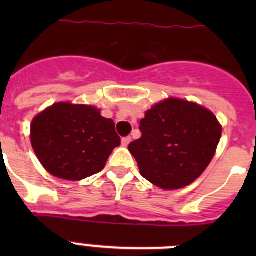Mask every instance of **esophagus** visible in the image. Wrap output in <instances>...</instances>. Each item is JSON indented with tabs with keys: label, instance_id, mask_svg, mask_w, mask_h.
Wrapping results in <instances>:
<instances>
[{
	"label": "esophagus",
	"instance_id": "obj_1",
	"mask_svg": "<svg viewBox=\"0 0 256 256\" xmlns=\"http://www.w3.org/2000/svg\"><path fill=\"white\" fill-rule=\"evenodd\" d=\"M130 141H132L130 137H124V138H122V144H123L124 148H126V146L130 144Z\"/></svg>",
	"mask_w": 256,
	"mask_h": 256
}]
</instances>
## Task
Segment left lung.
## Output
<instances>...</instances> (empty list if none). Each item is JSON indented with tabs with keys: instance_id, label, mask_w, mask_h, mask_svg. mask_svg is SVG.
Masks as SVG:
<instances>
[{
	"instance_id": "obj_1",
	"label": "left lung",
	"mask_w": 256,
	"mask_h": 256,
	"mask_svg": "<svg viewBox=\"0 0 256 256\" xmlns=\"http://www.w3.org/2000/svg\"><path fill=\"white\" fill-rule=\"evenodd\" d=\"M140 130L141 138L130 142L128 150L142 177L164 190L182 188L198 180L222 136L212 112L178 98L152 106L140 122Z\"/></svg>"
}]
</instances>
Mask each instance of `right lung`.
<instances>
[{"label": "right lung", "mask_w": 256, "mask_h": 256, "mask_svg": "<svg viewBox=\"0 0 256 256\" xmlns=\"http://www.w3.org/2000/svg\"><path fill=\"white\" fill-rule=\"evenodd\" d=\"M32 146L47 172L66 180L100 173L120 144L112 119L94 106L58 102L40 112L30 126Z\"/></svg>", "instance_id": "1"}]
</instances>
